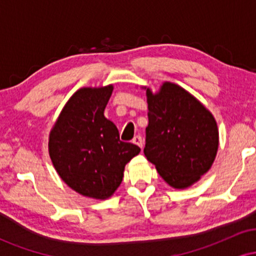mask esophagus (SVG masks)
<instances>
[{"mask_svg":"<svg viewBox=\"0 0 256 256\" xmlns=\"http://www.w3.org/2000/svg\"><path fill=\"white\" fill-rule=\"evenodd\" d=\"M132 143H134V144H136V146H140V149L143 148V140H142V137L138 136V134H137V136L134 137V140H132Z\"/></svg>","mask_w":256,"mask_h":256,"instance_id":"obj_1","label":"esophagus"}]
</instances>
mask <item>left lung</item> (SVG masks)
<instances>
[{"label": "left lung", "mask_w": 256, "mask_h": 256, "mask_svg": "<svg viewBox=\"0 0 256 256\" xmlns=\"http://www.w3.org/2000/svg\"><path fill=\"white\" fill-rule=\"evenodd\" d=\"M146 89L148 126L144 155L170 186L198 183L216 160L219 131L213 114L179 85L165 82Z\"/></svg>", "instance_id": "8db88e82"}]
</instances>
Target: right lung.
<instances>
[{"label": "right lung", "instance_id": "1", "mask_svg": "<svg viewBox=\"0 0 256 256\" xmlns=\"http://www.w3.org/2000/svg\"><path fill=\"white\" fill-rule=\"evenodd\" d=\"M113 85L82 88L70 98L49 134V156L60 178L85 198H110L124 177L125 165L140 152L122 142L104 116Z\"/></svg>", "mask_w": 256, "mask_h": 256}]
</instances>
